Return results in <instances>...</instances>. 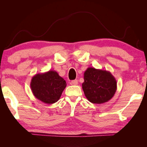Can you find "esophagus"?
Masks as SVG:
<instances>
[{
    "label": "esophagus",
    "instance_id": "1",
    "mask_svg": "<svg viewBox=\"0 0 147 147\" xmlns=\"http://www.w3.org/2000/svg\"><path fill=\"white\" fill-rule=\"evenodd\" d=\"M71 85H78V80H72L71 82Z\"/></svg>",
    "mask_w": 147,
    "mask_h": 147
}]
</instances>
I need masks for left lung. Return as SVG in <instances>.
<instances>
[{
  "instance_id": "left-lung-1",
  "label": "left lung",
  "mask_w": 147,
  "mask_h": 147,
  "mask_svg": "<svg viewBox=\"0 0 147 147\" xmlns=\"http://www.w3.org/2000/svg\"><path fill=\"white\" fill-rule=\"evenodd\" d=\"M82 89L88 100L103 104L111 100L117 91V81L110 72L88 67L84 74Z\"/></svg>"
}]
</instances>
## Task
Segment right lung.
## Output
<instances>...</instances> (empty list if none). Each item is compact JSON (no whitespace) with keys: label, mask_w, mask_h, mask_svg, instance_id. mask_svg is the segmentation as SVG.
Wrapping results in <instances>:
<instances>
[{"label":"right lung","mask_w":147,"mask_h":147,"mask_svg":"<svg viewBox=\"0 0 147 147\" xmlns=\"http://www.w3.org/2000/svg\"><path fill=\"white\" fill-rule=\"evenodd\" d=\"M67 84L55 71L38 73L32 77L30 88L35 97L45 104H54L58 101Z\"/></svg>","instance_id":"obj_1"}]
</instances>
